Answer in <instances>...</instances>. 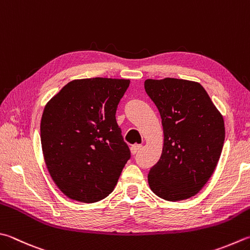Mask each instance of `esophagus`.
I'll return each instance as SVG.
<instances>
[{
    "mask_svg": "<svg viewBox=\"0 0 250 250\" xmlns=\"http://www.w3.org/2000/svg\"><path fill=\"white\" fill-rule=\"evenodd\" d=\"M141 148H143V145H138V144H136V145H133L130 147V152H131V154H136L137 152H139V150H141Z\"/></svg>",
    "mask_w": 250,
    "mask_h": 250,
    "instance_id": "obj_1",
    "label": "esophagus"
}]
</instances>
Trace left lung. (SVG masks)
Returning <instances> with one entry per match:
<instances>
[{"mask_svg": "<svg viewBox=\"0 0 250 250\" xmlns=\"http://www.w3.org/2000/svg\"><path fill=\"white\" fill-rule=\"evenodd\" d=\"M145 90L162 119V154L148 183L160 198L195 196L214 172L222 152L223 116L199 83L177 78L147 79Z\"/></svg>", "mask_w": 250, "mask_h": 250, "instance_id": "obj_1", "label": "left lung"}]
</instances>
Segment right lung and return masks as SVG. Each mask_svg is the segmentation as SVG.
Wrapping results in <instances>:
<instances>
[{
  "mask_svg": "<svg viewBox=\"0 0 250 250\" xmlns=\"http://www.w3.org/2000/svg\"><path fill=\"white\" fill-rule=\"evenodd\" d=\"M129 79H75L46 103L40 137L45 166L65 196L86 204L109 196L130 151L116 123Z\"/></svg>",
  "mask_w": 250,
  "mask_h": 250,
  "instance_id": "right-lung-1",
  "label": "right lung"
}]
</instances>
